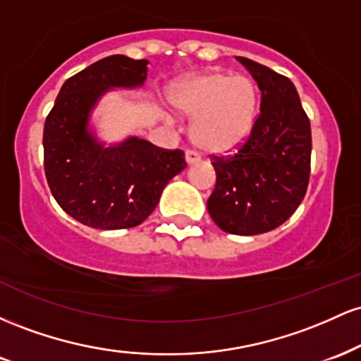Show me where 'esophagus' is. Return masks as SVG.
<instances>
[{
    "instance_id": "1",
    "label": "esophagus",
    "mask_w": 361,
    "mask_h": 361,
    "mask_svg": "<svg viewBox=\"0 0 361 361\" xmlns=\"http://www.w3.org/2000/svg\"><path fill=\"white\" fill-rule=\"evenodd\" d=\"M185 161H186V164H195L200 161V156H198L195 151H188L185 154Z\"/></svg>"
}]
</instances>
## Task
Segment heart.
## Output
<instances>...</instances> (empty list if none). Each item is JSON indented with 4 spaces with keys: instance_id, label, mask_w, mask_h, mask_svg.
Instances as JSON below:
<instances>
[{
    "instance_id": "heart-1",
    "label": "heart",
    "mask_w": 361,
    "mask_h": 361,
    "mask_svg": "<svg viewBox=\"0 0 361 361\" xmlns=\"http://www.w3.org/2000/svg\"><path fill=\"white\" fill-rule=\"evenodd\" d=\"M173 109L193 119L192 139L207 154H229L250 139L259 115V90L246 74L209 71L178 82Z\"/></svg>"
}]
</instances>
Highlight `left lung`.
I'll return each mask as SVG.
<instances>
[{
  "mask_svg": "<svg viewBox=\"0 0 361 361\" xmlns=\"http://www.w3.org/2000/svg\"><path fill=\"white\" fill-rule=\"evenodd\" d=\"M261 90V111L250 139L229 157L214 156L210 217L229 234L276 229L307 192L312 135L293 82L267 66L238 57Z\"/></svg>",
  "mask_w": 361,
  "mask_h": 361,
  "instance_id": "1",
  "label": "left lung"
}]
</instances>
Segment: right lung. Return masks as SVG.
<instances>
[{
	"label": "right lung",
	"instance_id": "obj_1",
	"mask_svg": "<svg viewBox=\"0 0 361 361\" xmlns=\"http://www.w3.org/2000/svg\"><path fill=\"white\" fill-rule=\"evenodd\" d=\"M146 59L110 56L62 85L44 126V169L57 204L94 229H127L156 209L164 186L186 166L180 149L139 137L106 147L90 128L91 110L111 88H139Z\"/></svg>",
	"mask_w": 361,
	"mask_h": 361
}]
</instances>
